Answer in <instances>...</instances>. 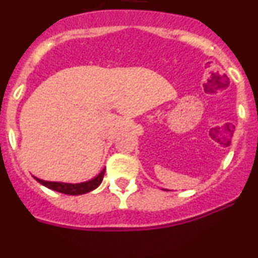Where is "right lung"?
Returning a JSON list of instances; mask_svg holds the SVG:
<instances>
[{
	"label": "right lung",
	"instance_id": "add662e5",
	"mask_svg": "<svg viewBox=\"0 0 258 258\" xmlns=\"http://www.w3.org/2000/svg\"><path fill=\"white\" fill-rule=\"evenodd\" d=\"M104 170L106 168L102 169V172L98 175H95L94 178L89 179L85 182H80V183H67V182H52V181H44L37 177H35L41 184H44L45 187L54 190L56 192L66 194V195H83V194L90 192V191L95 190V188L102 183L104 177Z\"/></svg>",
	"mask_w": 258,
	"mask_h": 258
}]
</instances>
